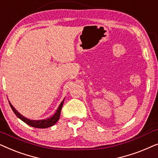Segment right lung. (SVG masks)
<instances>
[{"label": "right lung", "mask_w": 158, "mask_h": 158, "mask_svg": "<svg viewBox=\"0 0 158 158\" xmlns=\"http://www.w3.org/2000/svg\"><path fill=\"white\" fill-rule=\"evenodd\" d=\"M64 100L62 101L61 103H60L59 107L57 108V111H56V112L53 116L46 118V119H42V120H31V119H29V118H27V117H25V116L21 115L19 112H18V111H17V110L13 106L12 104L10 102H9V104L10 106V107H11L13 111L14 112V114H16L17 117L20 118V119L21 121H23V122H25L26 124L29 125V126H31L32 127H35V128L45 129V128H47V127H50L52 126H53V125H55L56 123H57V121L59 120L60 116V112H61V109H62V105H63Z\"/></svg>", "instance_id": "right-lung-1"}]
</instances>
